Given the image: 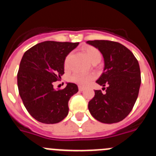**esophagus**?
Here are the masks:
<instances>
[{
	"mask_svg": "<svg viewBox=\"0 0 156 156\" xmlns=\"http://www.w3.org/2000/svg\"><path fill=\"white\" fill-rule=\"evenodd\" d=\"M78 87H79V91H83V90H84V87H82V86H79Z\"/></svg>",
	"mask_w": 156,
	"mask_h": 156,
	"instance_id": "34e87169",
	"label": "esophagus"
}]
</instances>
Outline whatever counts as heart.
Returning a JSON list of instances; mask_svg holds the SVG:
<instances>
[{
	"mask_svg": "<svg viewBox=\"0 0 156 156\" xmlns=\"http://www.w3.org/2000/svg\"><path fill=\"white\" fill-rule=\"evenodd\" d=\"M83 52H84L85 55L87 56V59L91 62L94 63L95 62H100L101 58H102V55L99 50L96 48L93 47V46H85L83 48ZM69 56H68L66 60H65V66L67 67L68 66V61H69ZM93 75L91 74H83V73H74L71 76L69 77L70 81L73 82V83H77V84L83 85V86H86L90 83V81L92 80Z\"/></svg>",
	"mask_w": 156,
	"mask_h": 156,
	"instance_id": "heart-1",
	"label": "heart"
}]
</instances>
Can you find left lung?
<instances>
[{
    "instance_id": "left-lung-1",
    "label": "left lung",
    "mask_w": 156,
    "mask_h": 156,
    "mask_svg": "<svg viewBox=\"0 0 156 156\" xmlns=\"http://www.w3.org/2000/svg\"><path fill=\"white\" fill-rule=\"evenodd\" d=\"M87 43L102 54L104 69L96 83L106 86L105 94L95 90L94 97L88 102L89 111L102 123L121 122L131 112L139 94L141 79L138 61L119 42L94 40Z\"/></svg>"
}]
</instances>
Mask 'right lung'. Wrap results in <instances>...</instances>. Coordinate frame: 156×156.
Listing matches in <instances>:
<instances>
[{
	"label": "right lung",
	"mask_w": 156,
	"mask_h": 156,
	"mask_svg": "<svg viewBox=\"0 0 156 156\" xmlns=\"http://www.w3.org/2000/svg\"><path fill=\"white\" fill-rule=\"evenodd\" d=\"M79 42L46 41L26 51L17 73L19 93L29 114L38 122L58 123L69 114V100L78 91L76 83H67L55 90L54 82L63 75L65 60Z\"/></svg>",
	"instance_id": "obj_1"
}]
</instances>
